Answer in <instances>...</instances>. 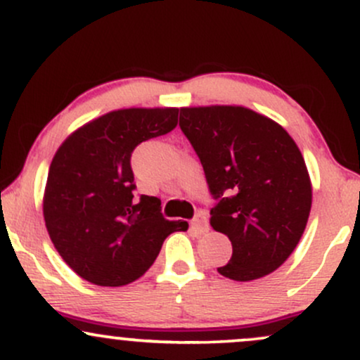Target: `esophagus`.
I'll return each mask as SVG.
<instances>
[{"label":"esophagus","mask_w":360,"mask_h":360,"mask_svg":"<svg viewBox=\"0 0 360 360\" xmlns=\"http://www.w3.org/2000/svg\"><path fill=\"white\" fill-rule=\"evenodd\" d=\"M191 226H193L194 232H198V233L208 232V218H206V213L205 212H198L196 214H194Z\"/></svg>","instance_id":"obj_1"}]
</instances>
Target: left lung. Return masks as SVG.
Wrapping results in <instances>:
<instances>
[{
	"label": "left lung",
	"mask_w": 360,
	"mask_h": 360,
	"mask_svg": "<svg viewBox=\"0 0 360 360\" xmlns=\"http://www.w3.org/2000/svg\"><path fill=\"white\" fill-rule=\"evenodd\" d=\"M179 127L203 166L210 223L232 242L218 272L252 281L274 272L298 245L311 210V183L295 140L243 106L181 108Z\"/></svg>",
	"instance_id": "left-lung-1"
}]
</instances>
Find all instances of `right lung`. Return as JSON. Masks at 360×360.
<instances>
[{"mask_svg":"<svg viewBox=\"0 0 360 360\" xmlns=\"http://www.w3.org/2000/svg\"><path fill=\"white\" fill-rule=\"evenodd\" d=\"M177 108H128L86 123L59 147L44 196L47 232L60 257L82 279L117 288L147 272L172 232L160 201L134 198L131 152L177 125Z\"/></svg>","mask_w":360,"mask_h":360,"instance_id":"right-lung-1","label":"right lung"}]
</instances>
